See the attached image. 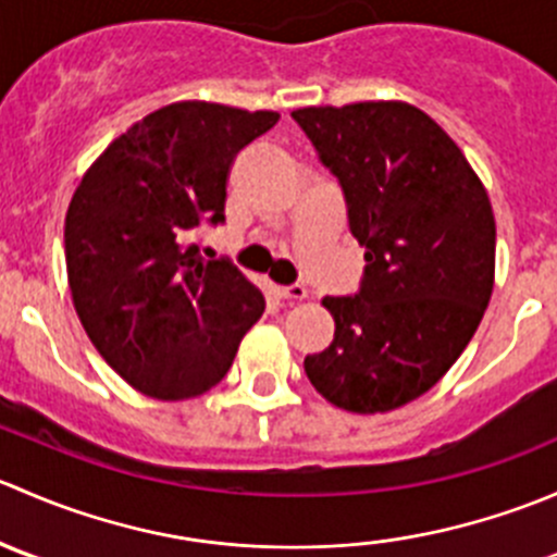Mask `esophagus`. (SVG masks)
<instances>
[{
  "instance_id": "34e87169",
  "label": "esophagus",
  "mask_w": 557,
  "mask_h": 557,
  "mask_svg": "<svg viewBox=\"0 0 557 557\" xmlns=\"http://www.w3.org/2000/svg\"><path fill=\"white\" fill-rule=\"evenodd\" d=\"M274 294H277L280 299H288V301L307 299L305 285H277V288H274Z\"/></svg>"
}]
</instances>
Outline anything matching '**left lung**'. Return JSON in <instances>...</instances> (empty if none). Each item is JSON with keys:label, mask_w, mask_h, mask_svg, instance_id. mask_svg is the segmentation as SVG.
<instances>
[{"label": "left lung", "mask_w": 557, "mask_h": 557, "mask_svg": "<svg viewBox=\"0 0 557 557\" xmlns=\"http://www.w3.org/2000/svg\"><path fill=\"white\" fill-rule=\"evenodd\" d=\"M296 117L339 177L350 232L367 247L361 290L325 296L334 342L305 358L314 391L356 414L431 391L474 336L496 280L491 199L420 107H301Z\"/></svg>", "instance_id": "8db88e82"}]
</instances>
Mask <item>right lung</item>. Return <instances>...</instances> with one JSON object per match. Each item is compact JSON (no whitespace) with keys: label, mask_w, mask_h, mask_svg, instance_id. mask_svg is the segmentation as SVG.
Here are the masks:
<instances>
[{"label":"right lung","mask_w":557,"mask_h":557,"mask_svg":"<svg viewBox=\"0 0 557 557\" xmlns=\"http://www.w3.org/2000/svg\"><path fill=\"white\" fill-rule=\"evenodd\" d=\"M280 121L274 110L185 99L112 139L64 221L72 305L99 356L159 401L196 398L232 369L263 294L190 243L221 223L234 159Z\"/></svg>","instance_id":"1"}]
</instances>
